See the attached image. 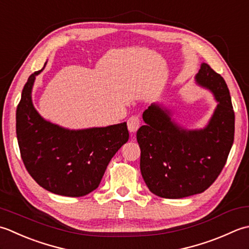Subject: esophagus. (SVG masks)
<instances>
[{"instance_id": "obj_1", "label": "esophagus", "mask_w": 249, "mask_h": 249, "mask_svg": "<svg viewBox=\"0 0 249 249\" xmlns=\"http://www.w3.org/2000/svg\"><path fill=\"white\" fill-rule=\"evenodd\" d=\"M126 123H128V129L130 132H132V133H135V132L139 130L140 125H141V121H140L139 116H132V117H130L128 119Z\"/></svg>"}]
</instances>
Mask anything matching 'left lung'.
Segmentation results:
<instances>
[{
	"label": "left lung",
	"instance_id": "8db88e82",
	"mask_svg": "<svg viewBox=\"0 0 249 249\" xmlns=\"http://www.w3.org/2000/svg\"><path fill=\"white\" fill-rule=\"evenodd\" d=\"M196 82L218 103L205 128H181L170 109L151 104L143 113L146 124L136 133L142 176L154 195L165 199L205 191L224 169L234 141V110L225 79L202 63Z\"/></svg>",
	"mask_w": 249,
	"mask_h": 249
}]
</instances>
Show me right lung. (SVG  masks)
<instances>
[{
	"label": "right lung",
	"instance_id": "1",
	"mask_svg": "<svg viewBox=\"0 0 249 249\" xmlns=\"http://www.w3.org/2000/svg\"><path fill=\"white\" fill-rule=\"evenodd\" d=\"M24 85L16 111V133L25 169L53 194L84 196L96 189L110 159L129 140L126 123L69 130L45 120L32 103L36 75Z\"/></svg>",
	"mask_w": 249,
	"mask_h": 249
}]
</instances>
